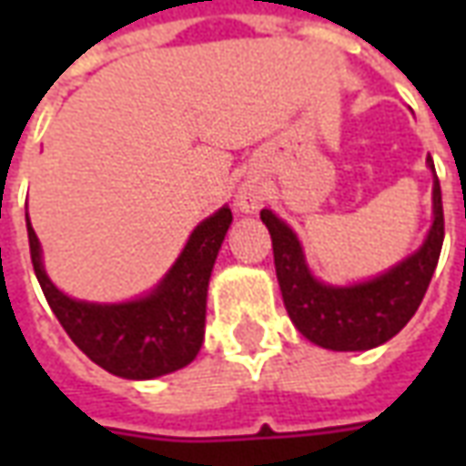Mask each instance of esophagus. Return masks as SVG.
<instances>
[{
    "label": "esophagus",
    "mask_w": 466,
    "mask_h": 466,
    "mask_svg": "<svg viewBox=\"0 0 466 466\" xmlns=\"http://www.w3.org/2000/svg\"><path fill=\"white\" fill-rule=\"evenodd\" d=\"M237 207H239L242 212H257V209L262 207V194L257 192V189H247V187H244L242 192L237 194Z\"/></svg>",
    "instance_id": "obj_1"
}]
</instances>
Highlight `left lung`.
I'll return each instance as SVG.
<instances>
[{
    "label": "left lung",
    "instance_id": "obj_1",
    "mask_svg": "<svg viewBox=\"0 0 466 466\" xmlns=\"http://www.w3.org/2000/svg\"><path fill=\"white\" fill-rule=\"evenodd\" d=\"M430 167L434 169V164ZM431 207L434 222L420 249L380 277L351 287L317 282L297 234L272 209H262L259 217L272 234L274 269L294 327L309 342L334 351H364L391 339L420 309L440 262L444 242L440 179H434Z\"/></svg>",
    "mask_w": 466,
    "mask_h": 466
}]
</instances>
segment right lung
<instances>
[{
    "label": "right lung",
    "instance_id": "obj_1",
    "mask_svg": "<svg viewBox=\"0 0 466 466\" xmlns=\"http://www.w3.org/2000/svg\"><path fill=\"white\" fill-rule=\"evenodd\" d=\"M229 224V207L207 217L162 282L147 297L122 304L79 302L59 292L45 272L29 217L26 234L39 287L72 342L109 374L154 380L187 367L202 347L207 287Z\"/></svg>",
    "mask_w": 466,
    "mask_h": 466
}]
</instances>
